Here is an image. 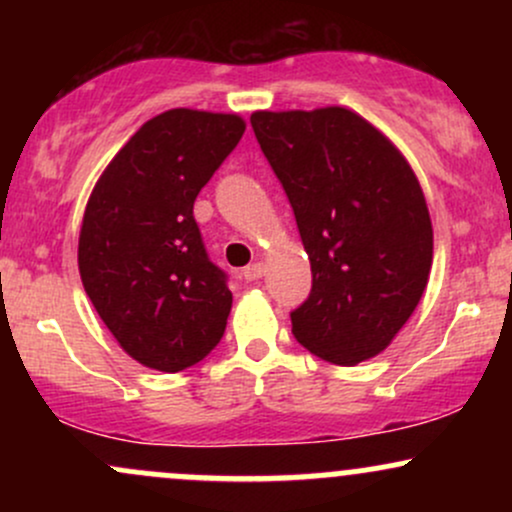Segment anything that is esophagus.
<instances>
[{
	"mask_svg": "<svg viewBox=\"0 0 512 512\" xmlns=\"http://www.w3.org/2000/svg\"><path fill=\"white\" fill-rule=\"evenodd\" d=\"M240 274H243L245 281H257V279H262V276H264V264H262V262L248 264V267H245Z\"/></svg>",
	"mask_w": 512,
	"mask_h": 512,
	"instance_id": "34e87169",
	"label": "esophagus"
}]
</instances>
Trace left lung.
<instances>
[{
    "label": "left lung",
    "instance_id": "left-lung-1",
    "mask_svg": "<svg viewBox=\"0 0 512 512\" xmlns=\"http://www.w3.org/2000/svg\"><path fill=\"white\" fill-rule=\"evenodd\" d=\"M250 125L313 272L291 313L293 337L337 366L373 358L414 313L431 272L433 228L414 170L346 108L264 110Z\"/></svg>",
    "mask_w": 512,
    "mask_h": 512
}]
</instances>
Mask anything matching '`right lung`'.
Listing matches in <instances>:
<instances>
[{"mask_svg":"<svg viewBox=\"0 0 512 512\" xmlns=\"http://www.w3.org/2000/svg\"><path fill=\"white\" fill-rule=\"evenodd\" d=\"M245 132L238 115L175 108L139 127L86 204L79 272L134 361L178 373L221 342L233 296L209 260L195 199Z\"/></svg>","mask_w":512,"mask_h":512,"instance_id":"obj_1","label":"right lung"}]
</instances>
